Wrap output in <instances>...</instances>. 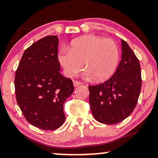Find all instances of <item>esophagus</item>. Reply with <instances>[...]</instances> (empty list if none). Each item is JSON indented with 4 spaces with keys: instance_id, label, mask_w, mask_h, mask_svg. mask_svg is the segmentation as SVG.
Segmentation results:
<instances>
[{
    "instance_id": "1",
    "label": "esophagus",
    "mask_w": 158,
    "mask_h": 158,
    "mask_svg": "<svg viewBox=\"0 0 158 158\" xmlns=\"http://www.w3.org/2000/svg\"><path fill=\"white\" fill-rule=\"evenodd\" d=\"M81 84V81H73V85H74V87H77V86H79V85H80Z\"/></svg>"
}]
</instances>
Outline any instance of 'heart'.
<instances>
[{"label":"heart","mask_w":158,"mask_h":158,"mask_svg":"<svg viewBox=\"0 0 158 158\" xmlns=\"http://www.w3.org/2000/svg\"><path fill=\"white\" fill-rule=\"evenodd\" d=\"M119 50L113 40L89 35L73 40L70 48H61L58 59L68 77H75L81 68L86 77L97 81L108 79L117 69Z\"/></svg>","instance_id":"heart-1"}]
</instances>
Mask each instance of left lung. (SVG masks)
<instances>
[{"label": "left lung", "instance_id": "8db88e82", "mask_svg": "<svg viewBox=\"0 0 158 158\" xmlns=\"http://www.w3.org/2000/svg\"><path fill=\"white\" fill-rule=\"evenodd\" d=\"M122 59L115 73L102 84L89 85V103L94 117L107 125L117 124L132 113L141 90L139 59L124 40Z\"/></svg>", "mask_w": 158, "mask_h": 158}]
</instances>
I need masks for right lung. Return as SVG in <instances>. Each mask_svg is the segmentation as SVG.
I'll list each match as a JSON object with an SVG mask.
<instances>
[{"instance_id":"right-lung-1","label":"right lung","mask_w":158,"mask_h":158,"mask_svg":"<svg viewBox=\"0 0 158 158\" xmlns=\"http://www.w3.org/2000/svg\"><path fill=\"white\" fill-rule=\"evenodd\" d=\"M59 39L48 35L23 52L15 71L16 101L27 122L43 130L57 129L65 120L63 105L74 90L60 73Z\"/></svg>"}]
</instances>
